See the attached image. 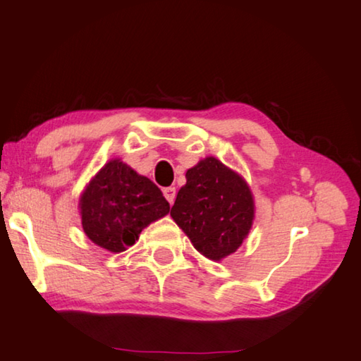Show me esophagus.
Here are the masks:
<instances>
[{"label": "esophagus", "instance_id": "esophagus-1", "mask_svg": "<svg viewBox=\"0 0 361 361\" xmlns=\"http://www.w3.org/2000/svg\"><path fill=\"white\" fill-rule=\"evenodd\" d=\"M164 197L167 199V202L170 203V205H172L173 203V200H175V194H176V191H175V188H172V186H169V188H164Z\"/></svg>", "mask_w": 361, "mask_h": 361}]
</instances>
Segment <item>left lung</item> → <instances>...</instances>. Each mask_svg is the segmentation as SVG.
I'll use <instances>...</instances> for the list:
<instances>
[{
    "label": "left lung",
    "mask_w": 361,
    "mask_h": 361,
    "mask_svg": "<svg viewBox=\"0 0 361 361\" xmlns=\"http://www.w3.org/2000/svg\"><path fill=\"white\" fill-rule=\"evenodd\" d=\"M170 216L192 246L216 262L237 251L247 237L254 199L238 173L209 156L186 172Z\"/></svg>",
    "instance_id": "8db88e82"
}]
</instances>
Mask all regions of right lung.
I'll use <instances>...</instances> for the list:
<instances>
[{"label": "right lung", "instance_id": "obj_1", "mask_svg": "<svg viewBox=\"0 0 361 361\" xmlns=\"http://www.w3.org/2000/svg\"><path fill=\"white\" fill-rule=\"evenodd\" d=\"M82 227L94 245L126 251L140 232L170 209L161 189L120 159L107 162L80 195Z\"/></svg>", "mask_w": 361, "mask_h": 361}]
</instances>
